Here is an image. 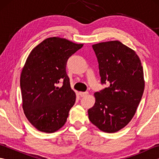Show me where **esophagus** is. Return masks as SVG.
<instances>
[{
	"label": "esophagus",
	"instance_id": "esophagus-1",
	"mask_svg": "<svg viewBox=\"0 0 159 159\" xmlns=\"http://www.w3.org/2000/svg\"><path fill=\"white\" fill-rule=\"evenodd\" d=\"M79 94H80V96H81V97H84V96H86L88 95L89 93L87 92H79Z\"/></svg>",
	"mask_w": 159,
	"mask_h": 159
}]
</instances>
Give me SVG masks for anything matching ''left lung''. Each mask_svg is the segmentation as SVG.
Returning a JSON list of instances; mask_svg holds the SVG:
<instances>
[{"instance_id": "1", "label": "left lung", "mask_w": 159, "mask_h": 159, "mask_svg": "<svg viewBox=\"0 0 159 159\" xmlns=\"http://www.w3.org/2000/svg\"><path fill=\"white\" fill-rule=\"evenodd\" d=\"M99 64L101 83L109 85L94 93L88 110L91 122L100 130L116 133L133 119L142 98L143 66L134 50L118 40L92 45Z\"/></svg>"}]
</instances>
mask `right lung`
<instances>
[{
    "instance_id": "obj_1",
    "label": "right lung",
    "mask_w": 159,
    "mask_h": 159,
    "mask_svg": "<svg viewBox=\"0 0 159 159\" xmlns=\"http://www.w3.org/2000/svg\"><path fill=\"white\" fill-rule=\"evenodd\" d=\"M65 38H46L30 52L20 75L22 109L37 130L46 133L66 124L75 103L66 67L69 57L83 47ZM63 80V85L58 84Z\"/></svg>"
}]
</instances>
